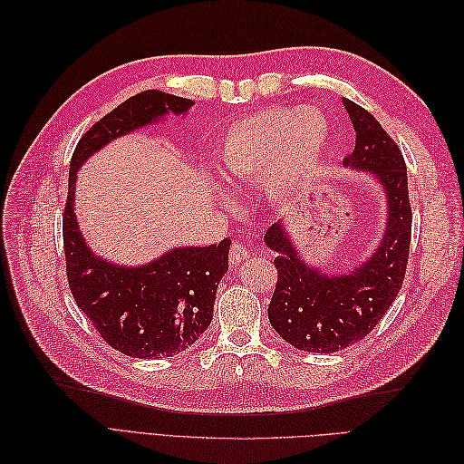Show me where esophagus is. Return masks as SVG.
Returning a JSON list of instances; mask_svg holds the SVG:
<instances>
[{"mask_svg": "<svg viewBox=\"0 0 464 464\" xmlns=\"http://www.w3.org/2000/svg\"><path fill=\"white\" fill-rule=\"evenodd\" d=\"M251 256L249 247H246L244 244H232L230 247V254H228V259L232 265H240L244 259H247Z\"/></svg>", "mask_w": 464, "mask_h": 464, "instance_id": "1", "label": "esophagus"}]
</instances>
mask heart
<instances>
[{"mask_svg": "<svg viewBox=\"0 0 464 464\" xmlns=\"http://www.w3.org/2000/svg\"><path fill=\"white\" fill-rule=\"evenodd\" d=\"M329 145V123L317 108H266L222 133L217 170L232 186L265 176L273 198H288L310 179Z\"/></svg>", "mask_w": 464, "mask_h": 464, "instance_id": "b5f03b06", "label": "heart"}]
</instances>
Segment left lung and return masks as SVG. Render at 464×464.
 I'll list each match as a JSON object with an SVG mask.
<instances>
[{"label":"left lung","instance_id":"8db88e82","mask_svg":"<svg viewBox=\"0 0 464 464\" xmlns=\"http://www.w3.org/2000/svg\"><path fill=\"white\" fill-rule=\"evenodd\" d=\"M343 104L356 131V147L343 164L370 172L385 191L382 242L353 271L329 275L300 257L283 220L265 232V244L278 251L271 325L288 344L317 354L339 353L362 341L382 321L402 286L412 232L402 152L368 110L348 98Z\"/></svg>","mask_w":464,"mask_h":464}]
</instances>
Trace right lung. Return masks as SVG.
<instances>
[{"mask_svg":"<svg viewBox=\"0 0 464 464\" xmlns=\"http://www.w3.org/2000/svg\"><path fill=\"white\" fill-rule=\"evenodd\" d=\"M189 98L145 91L128 98L81 137L69 164L63 210L67 280L81 312L102 339L131 358H166L189 348L213 321L217 288L228 271L230 240L208 247H176L147 265L123 266L94 256L75 217L77 170L114 139L184 116Z\"/></svg>","mask_w":464,"mask_h":464,"instance_id":"add662e5","label":"right lung"}]
</instances>
